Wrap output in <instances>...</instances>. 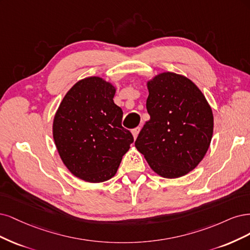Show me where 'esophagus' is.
<instances>
[{"instance_id":"esophagus-1","label":"esophagus","mask_w":250,"mask_h":250,"mask_svg":"<svg viewBox=\"0 0 250 250\" xmlns=\"http://www.w3.org/2000/svg\"><path fill=\"white\" fill-rule=\"evenodd\" d=\"M139 132H140V127H136V128H133V130H132V134H133V137L135 139L137 138V136H138Z\"/></svg>"}]
</instances>
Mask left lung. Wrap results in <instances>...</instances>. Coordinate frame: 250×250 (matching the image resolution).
<instances>
[{
  "mask_svg": "<svg viewBox=\"0 0 250 250\" xmlns=\"http://www.w3.org/2000/svg\"><path fill=\"white\" fill-rule=\"evenodd\" d=\"M150 119L135 146L157 174L176 179L193 170L210 146L214 117L199 88L174 72H161L147 82Z\"/></svg>",
  "mask_w": 250,
  "mask_h": 250,
  "instance_id": "8db88e82",
  "label": "left lung"
}]
</instances>
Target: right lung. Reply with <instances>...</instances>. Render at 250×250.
<instances>
[{
  "mask_svg": "<svg viewBox=\"0 0 250 250\" xmlns=\"http://www.w3.org/2000/svg\"><path fill=\"white\" fill-rule=\"evenodd\" d=\"M116 88L100 77L80 80L64 96L53 122V137L62 162L88 183L115 175L134 138L122 125Z\"/></svg>",
  "mask_w": 250,
  "mask_h": 250,
  "instance_id": "obj_1",
  "label": "right lung"
}]
</instances>
